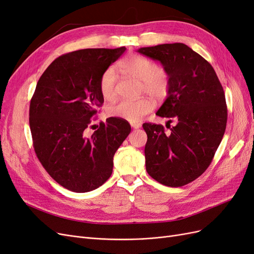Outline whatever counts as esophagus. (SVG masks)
I'll list each match as a JSON object with an SVG mask.
<instances>
[{"instance_id": "1", "label": "esophagus", "mask_w": 254, "mask_h": 254, "mask_svg": "<svg viewBox=\"0 0 254 254\" xmlns=\"http://www.w3.org/2000/svg\"><path fill=\"white\" fill-rule=\"evenodd\" d=\"M130 125H131V127L133 129H139V128L142 127V124L139 122H131V123H130Z\"/></svg>"}]
</instances>
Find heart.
Wrapping results in <instances>:
<instances>
[{
    "label": "heart",
    "instance_id": "heart-1",
    "mask_svg": "<svg viewBox=\"0 0 254 254\" xmlns=\"http://www.w3.org/2000/svg\"><path fill=\"white\" fill-rule=\"evenodd\" d=\"M120 71L141 80V91L155 96L163 97L168 90V75L164 68L157 66L152 60L131 55L121 60L118 64ZM118 77L113 67H108L103 73L99 81V90L105 99H113L117 95ZM153 108L150 98L142 97L137 101H120L109 107L108 114L112 118L129 122L140 121Z\"/></svg>",
    "mask_w": 254,
    "mask_h": 254
}]
</instances>
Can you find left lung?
Masks as SVG:
<instances>
[{"instance_id":"obj_1","label":"left lung","mask_w":254,"mask_h":254,"mask_svg":"<svg viewBox=\"0 0 254 254\" xmlns=\"http://www.w3.org/2000/svg\"><path fill=\"white\" fill-rule=\"evenodd\" d=\"M157 60L168 75L167 97L157 111L177 122L165 133L162 125L145 123V164L148 175L171 188L183 187L212 162L227 126L225 92L207 61L183 43L137 50Z\"/></svg>"}]
</instances>
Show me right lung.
<instances>
[{
  "mask_svg": "<svg viewBox=\"0 0 254 254\" xmlns=\"http://www.w3.org/2000/svg\"><path fill=\"white\" fill-rule=\"evenodd\" d=\"M126 48L86 49L58 57L37 82L29 106L35 152L52 178L76 193L104 184L113 156L131 131L128 122L109 118L90 137L84 130L102 106L103 73Z\"/></svg>",
  "mask_w": 254,
  "mask_h": 254,
  "instance_id": "1",
  "label": "right lung"
}]
</instances>
